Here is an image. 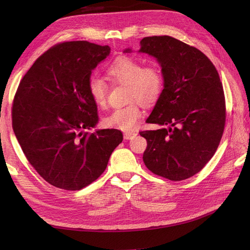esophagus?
I'll list each match as a JSON object with an SVG mask.
<instances>
[{
  "label": "esophagus",
  "mask_w": 250,
  "mask_h": 250,
  "mask_svg": "<svg viewBox=\"0 0 250 250\" xmlns=\"http://www.w3.org/2000/svg\"><path fill=\"white\" fill-rule=\"evenodd\" d=\"M137 134H138V133H137V132H134V131L124 132V139H125V140H131V139H133Z\"/></svg>",
  "instance_id": "esophagus-1"
}]
</instances>
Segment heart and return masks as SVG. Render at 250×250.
Segmentation results:
<instances>
[{
    "mask_svg": "<svg viewBox=\"0 0 250 250\" xmlns=\"http://www.w3.org/2000/svg\"><path fill=\"white\" fill-rule=\"evenodd\" d=\"M106 72L116 82L127 86L126 99L131 102L124 106L116 107L104 118L103 123L109 128L132 130L143 115L139 102L151 106L162 97L165 86L162 67L156 63L144 65L142 60L138 58L120 55L108 64ZM88 94L98 107H106L108 85L103 78L93 76L89 79Z\"/></svg>",
    "mask_w": 250,
    "mask_h": 250,
    "instance_id": "heart-1",
    "label": "heart"
}]
</instances>
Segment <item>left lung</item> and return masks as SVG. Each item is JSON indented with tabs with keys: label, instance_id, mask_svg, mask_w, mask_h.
<instances>
[{
	"label": "left lung",
	"instance_id": "left-lung-1",
	"mask_svg": "<svg viewBox=\"0 0 250 250\" xmlns=\"http://www.w3.org/2000/svg\"><path fill=\"white\" fill-rule=\"evenodd\" d=\"M140 52L154 56L165 76L162 97L146 122L167 126L140 132L147 141L143 161L155 175L190 178L213 157L224 131L220 77L200 50L168 35L144 37Z\"/></svg>",
	"mask_w": 250,
	"mask_h": 250
}]
</instances>
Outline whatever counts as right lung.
Wrapping results in <instances>:
<instances>
[{"instance_id": "add662e5", "label": "right lung", "mask_w": 250, "mask_h": 250, "mask_svg": "<svg viewBox=\"0 0 250 250\" xmlns=\"http://www.w3.org/2000/svg\"><path fill=\"white\" fill-rule=\"evenodd\" d=\"M108 46L85 41L54 44L21 78L12 102V128L30 165L56 188L77 191L107 167L123 141L118 129L84 131L98 123L88 94L92 70Z\"/></svg>"}]
</instances>
